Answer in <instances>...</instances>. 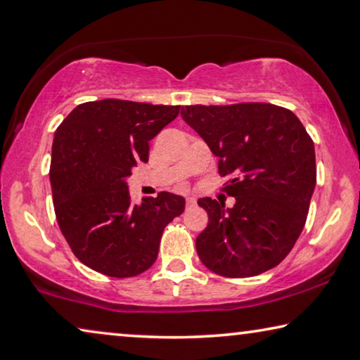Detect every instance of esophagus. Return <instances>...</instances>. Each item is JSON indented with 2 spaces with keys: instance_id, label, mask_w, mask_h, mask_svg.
<instances>
[{
  "instance_id": "esophagus-1",
  "label": "esophagus",
  "mask_w": 360,
  "mask_h": 360,
  "mask_svg": "<svg viewBox=\"0 0 360 360\" xmlns=\"http://www.w3.org/2000/svg\"><path fill=\"white\" fill-rule=\"evenodd\" d=\"M197 205V200L193 197H187L186 198V208H193Z\"/></svg>"
}]
</instances>
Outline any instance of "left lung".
I'll return each instance as SVG.
<instances>
[{"instance_id":"obj_1","label":"left lung","mask_w":360,"mask_h":360,"mask_svg":"<svg viewBox=\"0 0 360 360\" xmlns=\"http://www.w3.org/2000/svg\"><path fill=\"white\" fill-rule=\"evenodd\" d=\"M181 115L218 157L232 208L198 198L208 226L198 258L222 277H253L285 259L306 224L316 187V152L292 110L267 102L186 105Z\"/></svg>"}]
</instances>
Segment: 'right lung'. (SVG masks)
Returning a JSON list of instances; mask_svg holds the SVG:
<instances>
[{"label":"right lung","instance_id":"add662e5","mask_svg":"<svg viewBox=\"0 0 360 360\" xmlns=\"http://www.w3.org/2000/svg\"><path fill=\"white\" fill-rule=\"evenodd\" d=\"M179 110L102 99L79 104L56 129L49 178L57 224L93 271L115 278L147 271L165 227L184 211V198L168 192L136 205L127 186L131 168L149 162V141Z\"/></svg>","mask_w":360,"mask_h":360}]
</instances>
